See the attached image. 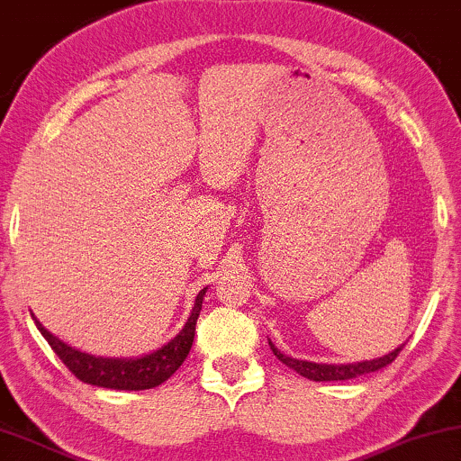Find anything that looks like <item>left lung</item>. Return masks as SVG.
<instances>
[{"mask_svg": "<svg viewBox=\"0 0 461 461\" xmlns=\"http://www.w3.org/2000/svg\"><path fill=\"white\" fill-rule=\"evenodd\" d=\"M270 349L275 356L280 359V362L289 366L297 372V375H302L310 380H316V383H322V380H349V378H356V376H362V375H368V372H376L380 368H384V366H389L393 359L399 356V351L403 349L402 347H397L395 351H391L389 356H383V357H376V359H370V362H357V364H341V366H330V364H313V362H305V359H295V357H289L285 356V353H280L275 345L270 343Z\"/></svg>", "mask_w": 461, "mask_h": 461, "instance_id": "left-lung-1", "label": "left lung"}]
</instances>
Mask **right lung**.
I'll return each instance as SVG.
<instances>
[{
	"label": "right lung",
	"mask_w": 461,
	"mask_h": 461,
	"mask_svg": "<svg viewBox=\"0 0 461 461\" xmlns=\"http://www.w3.org/2000/svg\"><path fill=\"white\" fill-rule=\"evenodd\" d=\"M205 289L199 291L195 299V308H193L189 320H186L185 329L172 339L168 345L162 349L149 353V356L137 357V359H105V357H93L81 353L72 347L58 341L56 337L50 335L41 324L37 322V329L41 330L45 341L56 351V356L62 359L66 368L83 383L105 386V389H118V391H143L153 389V386L162 384L168 380L175 372L181 368L185 357L189 356L193 337H195V324L202 312Z\"/></svg>",
	"instance_id": "right-lung-1"
}]
</instances>
